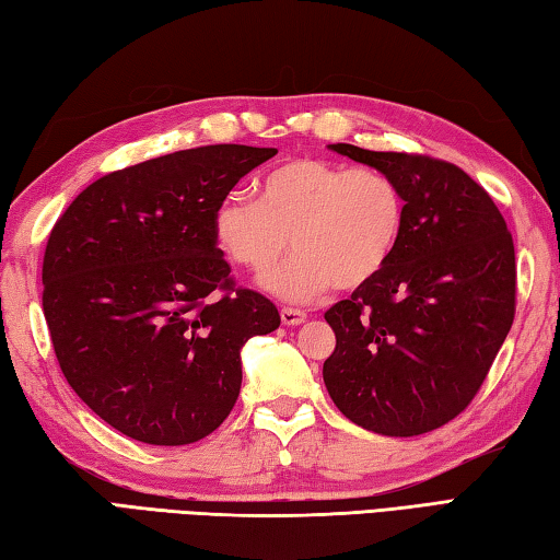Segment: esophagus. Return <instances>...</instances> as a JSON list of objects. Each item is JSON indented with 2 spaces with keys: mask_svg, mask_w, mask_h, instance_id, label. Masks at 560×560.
I'll list each match as a JSON object with an SVG mask.
<instances>
[{
  "mask_svg": "<svg viewBox=\"0 0 560 560\" xmlns=\"http://www.w3.org/2000/svg\"><path fill=\"white\" fill-rule=\"evenodd\" d=\"M280 319H282V324H288V326H298V324H302L304 319H307V312L298 310V307H282L280 310Z\"/></svg>",
  "mask_w": 560,
  "mask_h": 560,
  "instance_id": "esophagus-1",
  "label": "esophagus"
}]
</instances>
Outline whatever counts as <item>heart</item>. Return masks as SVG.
Segmentation results:
<instances>
[{"mask_svg":"<svg viewBox=\"0 0 560 560\" xmlns=\"http://www.w3.org/2000/svg\"><path fill=\"white\" fill-rule=\"evenodd\" d=\"M405 192L393 175L371 165L343 167L322 158H294L260 183V202L231 192L217 207L221 250L250 276H268L298 256L266 288L307 302L329 290L371 282L395 256L405 231Z\"/></svg>","mask_w":560,"mask_h":560,"instance_id":"1","label":"heart"}]
</instances>
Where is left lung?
<instances>
[{
    "mask_svg": "<svg viewBox=\"0 0 560 560\" xmlns=\"http://www.w3.org/2000/svg\"><path fill=\"white\" fill-rule=\"evenodd\" d=\"M331 149L393 175L407 214L383 272L324 314L336 334L324 383L353 424L385 436L427 434L472 402L512 329V234L458 165L351 143Z\"/></svg>",
    "mask_w": 560,
    "mask_h": 560,
    "instance_id": "obj_1",
    "label": "left lung"
}]
</instances>
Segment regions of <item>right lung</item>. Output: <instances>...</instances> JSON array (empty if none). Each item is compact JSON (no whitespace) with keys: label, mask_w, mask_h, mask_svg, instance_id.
Returning a JSON list of instances; mask_svg holds the SVG:
<instances>
[{"label":"right lung","mask_w":560,"mask_h":560,"mask_svg":"<svg viewBox=\"0 0 560 560\" xmlns=\"http://www.w3.org/2000/svg\"><path fill=\"white\" fill-rule=\"evenodd\" d=\"M276 149L217 143L94 180L52 226L44 314L70 387L94 415L151 446H185L229 417L238 351L276 331L278 307L241 288L214 214Z\"/></svg>","instance_id":"1"}]
</instances>
